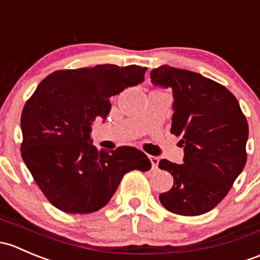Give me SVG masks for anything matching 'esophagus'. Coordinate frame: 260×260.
Returning a JSON list of instances; mask_svg holds the SVG:
<instances>
[{
  "mask_svg": "<svg viewBox=\"0 0 260 260\" xmlns=\"http://www.w3.org/2000/svg\"><path fill=\"white\" fill-rule=\"evenodd\" d=\"M149 159H150V161H151L152 169H157V165H159V157H157V156H152V155H150Z\"/></svg>",
  "mask_w": 260,
  "mask_h": 260,
  "instance_id": "obj_1",
  "label": "esophagus"
}]
</instances>
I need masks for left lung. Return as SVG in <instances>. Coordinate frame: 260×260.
Instances as JSON below:
<instances>
[{
	"label": "left lung",
	"mask_w": 260,
	"mask_h": 260,
	"mask_svg": "<svg viewBox=\"0 0 260 260\" xmlns=\"http://www.w3.org/2000/svg\"><path fill=\"white\" fill-rule=\"evenodd\" d=\"M155 86L173 90L171 134L181 136L183 164L160 160L174 185L159 195L165 209L194 216L210 211L228 194L247 162V119L223 85L189 70L162 65L150 72Z\"/></svg>",
	"instance_id": "left-lung-1"
}]
</instances>
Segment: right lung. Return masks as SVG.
Instances as JSON below:
<instances>
[{"instance_id": "obj_1", "label": "right lung", "mask_w": 260, "mask_h": 260, "mask_svg": "<svg viewBox=\"0 0 260 260\" xmlns=\"http://www.w3.org/2000/svg\"><path fill=\"white\" fill-rule=\"evenodd\" d=\"M146 70L105 63L55 71L25 104L21 155L53 207L70 214L98 211L110 202L125 174L151 168L139 149L99 151L90 139L92 121L108 117L111 96L141 84Z\"/></svg>"}]
</instances>
